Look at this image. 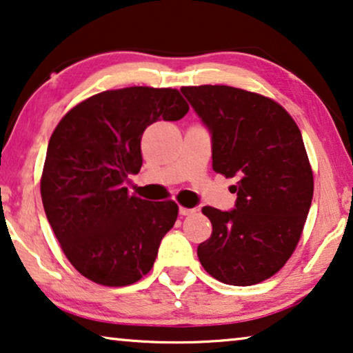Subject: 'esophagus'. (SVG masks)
I'll return each mask as SVG.
<instances>
[{"label": "esophagus", "instance_id": "esophagus-1", "mask_svg": "<svg viewBox=\"0 0 353 353\" xmlns=\"http://www.w3.org/2000/svg\"><path fill=\"white\" fill-rule=\"evenodd\" d=\"M196 209H186V207H180V215H191L194 214Z\"/></svg>", "mask_w": 353, "mask_h": 353}]
</instances>
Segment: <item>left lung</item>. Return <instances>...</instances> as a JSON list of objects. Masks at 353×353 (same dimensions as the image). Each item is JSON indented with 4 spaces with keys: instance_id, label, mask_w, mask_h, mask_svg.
Wrapping results in <instances>:
<instances>
[{
    "instance_id": "left-lung-1",
    "label": "left lung",
    "mask_w": 353,
    "mask_h": 353,
    "mask_svg": "<svg viewBox=\"0 0 353 353\" xmlns=\"http://www.w3.org/2000/svg\"><path fill=\"white\" fill-rule=\"evenodd\" d=\"M209 130L212 167L234 178V209L202 207L212 236L197 248L210 276L231 286L265 281L301 239L313 197V173L301 130L274 101L225 85L183 86Z\"/></svg>"
}]
</instances>
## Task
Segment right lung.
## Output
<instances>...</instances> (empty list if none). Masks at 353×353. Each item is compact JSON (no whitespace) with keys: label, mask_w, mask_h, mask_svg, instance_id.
I'll use <instances>...</instances> for the list:
<instances>
[{"label":"right lung","mask_w":353,"mask_h":353,"mask_svg":"<svg viewBox=\"0 0 353 353\" xmlns=\"http://www.w3.org/2000/svg\"><path fill=\"white\" fill-rule=\"evenodd\" d=\"M188 110L178 90L132 86L91 96L52 132L41 201L65 257L85 278L128 286L152 268L178 205L130 196L125 183L143 165L148 125L175 122Z\"/></svg>","instance_id":"obj_1"}]
</instances>
